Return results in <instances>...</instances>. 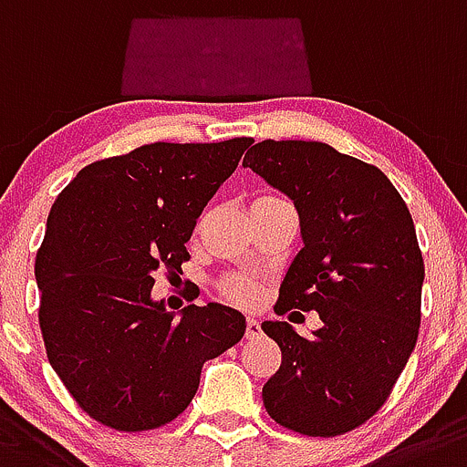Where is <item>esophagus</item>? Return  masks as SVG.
<instances>
[{"instance_id": "34e87169", "label": "esophagus", "mask_w": 467, "mask_h": 467, "mask_svg": "<svg viewBox=\"0 0 467 467\" xmlns=\"http://www.w3.org/2000/svg\"><path fill=\"white\" fill-rule=\"evenodd\" d=\"M246 339H255L260 335V323L255 318H246V330H244Z\"/></svg>"}]
</instances>
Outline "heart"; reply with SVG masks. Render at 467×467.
Listing matches in <instances>:
<instances>
[{"label":"heart","instance_id":"heart-1","mask_svg":"<svg viewBox=\"0 0 467 467\" xmlns=\"http://www.w3.org/2000/svg\"><path fill=\"white\" fill-rule=\"evenodd\" d=\"M267 200H276V197H260L255 202H267ZM200 230V225H197ZM216 291L223 300L233 302V305L249 306L258 300V281L249 275H239V272H230V275L221 276L216 281Z\"/></svg>","mask_w":467,"mask_h":467}]
</instances>
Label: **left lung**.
<instances>
[{"label": "left lung", "instance_id": "obj_1", "mask_svg": "<svg viewBox=\"0 0 467 467\" xmlns=\"http://www.w3.org/2000/svg\"><path fill=\"white\" fill-rule=\"evenodd\" d=\"M244 167L300 213L305 246L275 312H318L323 323L314 337L263 323L281 348L265 410L309 438L356 431L384 407L417 347L423 258L410 209L379 167L323 141H258Z\"/></svg>", "mask_w": 467, "mask_h": 467}]
</instances>
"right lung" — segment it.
I'll list each match as a JSON object with an SVG mask.
<instances>
[{
	"label": "right lung",
	"instance_id": "1",
	"mask_svg": "<svg viewBox=\"0 0 467 467\" xmlns=\"http://www.w3.org/2000/svg\"><path fill=\"white\" fill-rule=\"evenodd\" d=\"M254 144L155 141L83 167L56 197L36 251L46 356L102 426L161 428L191 405L200 369L244 337L230 306L150 300L155 275H182L197 216Z\"/></svg>",
	"mask_w": 467,
	"mask_h": 467
}]
</instances>
